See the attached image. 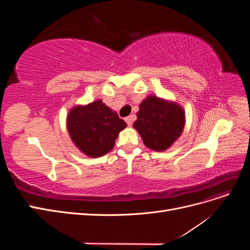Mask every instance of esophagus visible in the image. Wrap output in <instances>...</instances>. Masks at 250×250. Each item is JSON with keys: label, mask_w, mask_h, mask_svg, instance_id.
<instances>
[{"label": "esophagus", "mask_w": 250, "mask_h": 250, "mask_svg": "<svg viewBox=\"0 0 250 250\" xmlns=\"http://www.w3.org/2000/svg\"><path fill=\"white\" fill-rule=\"evenodd\" d=\"M134 119H135V116H133V115H131V116H128L127 118H125V121H126L127 125H128V126H131V125H132V123H133Z\"/></svg>", "instance_id": "esophagus-1"}]
</instances>
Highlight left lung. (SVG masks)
I'll use <instances>...</instances> for the list:
<instances>
[{
    "label": "left lung",
    "mask_w": 250,
    "mask_h": 250,
    "mask_svg": "<svg viewBox=\"0 0 250 250\" xmlns=\"http://www.w3.org/2000/svg\"><path fill=\"white\" fill-rule=\"evenodd\" d=\"M133 128L138 130L145 145L154 151H165L175 142L184 130L186 116L183 107L171 102L149 96L140 104Z\"/></svg>",
    "instance_id": "left-lung-1"
}]
</instances>
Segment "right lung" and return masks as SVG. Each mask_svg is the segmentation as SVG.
I'll return each instance as SVG.
<instances>
[{
  "label": "right lung",
  "instance_id": "1",
  "mask_svg": "<svg viewBox=\"0 0 250 250\" xmlns=\"http://www.w3.org/2000/svg\"><path fill=\"white\" fill-rule=\"evenodd\" d=\"M66 126L73 143L81 152L89 157H99L112 150L120 131L127 124L102 100H97L72 108Z\"/></svg>",
  "mask_w": 250,
  "mask_h": 250
}]
</instances>
